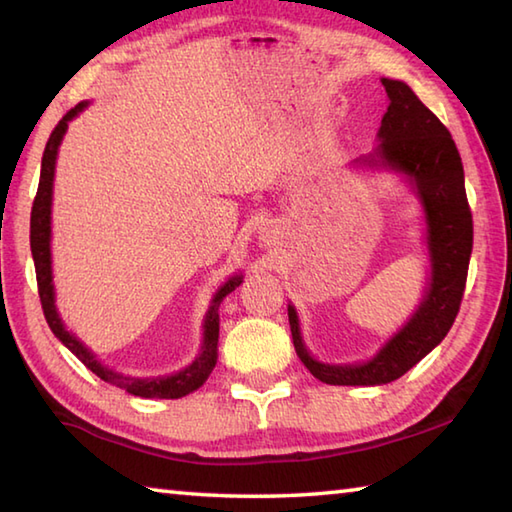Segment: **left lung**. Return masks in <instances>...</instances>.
<instances>
[{
  "label": "left lung",
  "mask_w": 512,
  "mask_h": 512,
  "mask_svg": "<svg viewBox=\"0 0 512 512\" xmlns=\"http://www.w3.org/2000/svg\"><path fill=\"white\" fill-rule=\"evenodd\" d=\"M390 104L379 129V156L412 178L426 209L432 278L426 301L403 330L363 365L314 361L301 341L294 307H287L298 359L318 381L330 385L390 383L417 365L443 341L459 314L472 252V214L466 198L464 165L450 131L412 93L406 82L385 80Z\"/></svg>",
  "instance_id": "obj_1"
}]
</instances>
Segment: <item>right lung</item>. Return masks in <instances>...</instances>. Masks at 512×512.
I'll list each match as a JSON object with an SVG mask.
<instances>
[{"instance_id": "add662e5", "label": "right lung", "mask_w": 512, "mask_h": 512, "mask_svg": "<svg viewBox=\"0 0 512 512\" xmlns=\"http://www.w3.org/2000/svg\"><path fill=\"white\" fill-rule=\"evenodd\" d=\"M84 102H80L71 109L64 118L57 122L53 129L51 138L46 142L44 156H42V173H40V185H37V194L33 200V211H31V252L35 260V274H37V292H40V303L46 316V323L51 327V332L60 339L69 350L80 359L86 368L93 374H98L102 381L115 385V388L127 390L129 394H136V397H158V399H180L185 394L194 392L200 388L209 372L214 370L216 356H218V307L223 303V298L234 292V289L243 283V278L234 276L227 281L223 287L218 289L214 296V303L209 307V314L205 318V343H202V352L198 359L189 365L187 370L178 374L165 376V379H133V376H122L109 368H104L98 359L86 350V347L75 339L73 334L64 330L60 316L55 312L53 303V283H51V198H53V176H55V158H57V147L66 133L69 122L75 118L77 113L84 109Z\"/></svg>"}]
</instances>
